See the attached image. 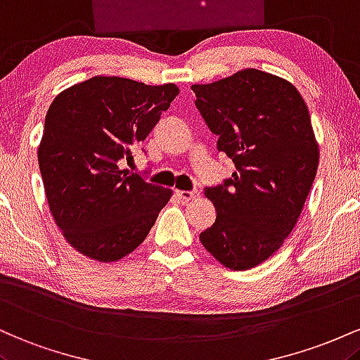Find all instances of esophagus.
<instances>
[{
	"mask_svg": "<svg viewBox=\"0 0 360 360\" xmlns=\"http://www.w3.org/2000/svg\"><path fill=\"white\" fill-rule=\"evenodd\" d=\"M176 197L181 200H191L193 197H197L195 191H176Z\"/></svg>",
	"mask_w": 360,
	"mask_h": 360,
	"instance_id": "esophagus-1",
	"label": "esophagus"
}]
</instances>
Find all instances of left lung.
Instances as JSON below:
<instances>
[{
  "label": "left lung",
  "mask_w": 360,
  "mask_h": 360,
  "mask_svg": "<svg viewBox=\"0 0 360 360\" xmlns=\"http://www.w3.org/2000/svg\"><path fill=\"white\" fill-rule=\"evenodd\" d=\"M192 90L217 151L236 168L205 188L217 216L200 243L224 267L253 269L292 231L316 176L320 151L308 107L294 84L253 68Z\"/></svg>",
  "instance_id": "obj_1"
}]
</instances>
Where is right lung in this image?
<instances>
[{
  "mask_svg": "<svg viewBox=\"0 0 360 360\" xmlns=\"http://www.w3.org/2000/svg\"><path fill=\"white\" fill-rule=\"evenodd\" d=\"M173 83L149 86L95 76L60 91L51 103L37 151L56 224L72 248L117 262L144 241L169 188L119 168L179 95Z\"/></svg>",
  "mask_w": 360,
  "mask_h": 360,
  "instance_id": "add662e5",
  "label": "right lung"
}]
</instances>
